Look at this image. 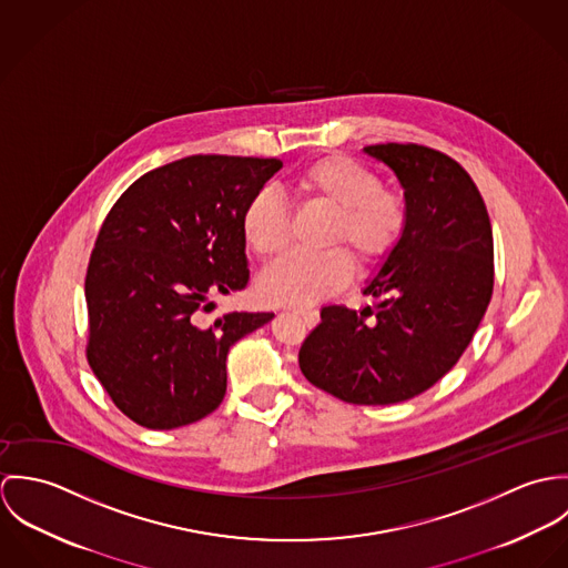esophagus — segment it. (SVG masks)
<instances>
[{
	"mask_svg": "<svg viewBox=\"0 0 568 568\" xmlns=\"http://www.w3.org/2000/svg\"><path fill=\"white\" fill-rule=\"evenodd\" d=\"M297 315L304 320V324L308 327L320 324V311H315V308H302V311H297Z\"/></svg>",
	"mask_w": 568,
	"mask_h": 568,
	"instance_id": "obj_1",
	"label": "esophagus"
}]
</instances>
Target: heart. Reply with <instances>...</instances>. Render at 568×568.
<instances>
[{"label": "heart", "mask_w": 568, "mask_h": 568, "mask_svg": "<svg viewBox=\"0 0 568 568\" xmlns=\"http://www.w3.org/2000/svg\"><path fill=\"white\" fill-rule=\"evenodd\" d=\"M293 190L306 205L332 212L325 244L347 247L363 268L381 266L405 241V199L385 190L381 176L354 158L334 153L304 165L293 176ZM241 232L253 255L264 262L286 251L291 219L275 192L260 190L248 199ZM352 275L354 262L344 248L291 255L257 280V295L268 306L304 308L338 293Z\"/></svg>", "instance_id": "b5f03b06"}]
</instances>
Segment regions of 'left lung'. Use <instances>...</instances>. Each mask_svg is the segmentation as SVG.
I'll use <instances>...</instances> for the list:
<instances>
[{
    "label": "left lung",
    "instance_id": "8db88e82",
    "mask_svg": "<svg viewBox=\"0 0 568 568\" xmlns=\"http://www.w3.org/2000/svg\"><path fill=\"white\" fill-rule=\"evenodd\" d=\"M363 153L405 192V241L367 280L372 306L322 308L300 367L343 403L396 405L433 387L470 345L491 297L494 243L486 203L455 160L417 144Z\"/></svg>",
    "mask_w": 568,
    "mask_h": 568
}]
</instances>
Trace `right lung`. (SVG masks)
<instances>
[{"label": "right lung", "mask_w": 568, "mask_h": 568, "mask_svg": "<svg viewBox=\"0 0 568 568\" xmlns=\"http://www.w3.org/2000/svg\"><path fill=\"white\" fill-rule=\"evenodd\" d=\"M280 160L192 155L140 176L89 260L87 358L133 422L170 430L223 403L230 347L273 313L205 315L248 282L241 216Z\"/></svg>", "instance_id": "1"}]
</instances>
